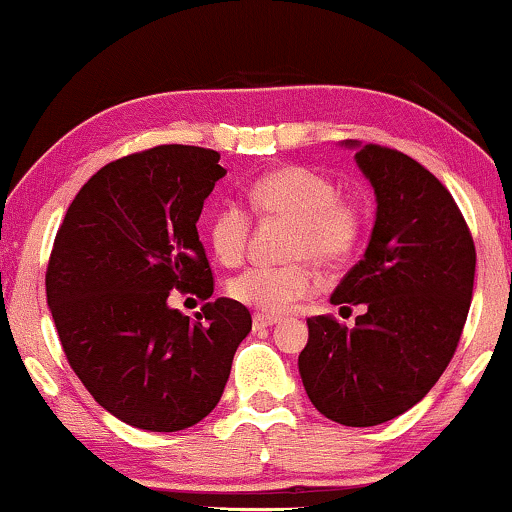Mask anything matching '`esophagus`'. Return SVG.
<instances>
[{"instance_id": "esophagus-1", "label": "esophagus", "mask_w": 512, "mask_h": 512, "mask_svg": "<svg viewBox=\"0 0 512 512\" xmlns=\"http://www.w3.org/2000/svg\"><path fill=\"white\" fill-rule=\"evenodd\" d=\"M275 323L277 318H270V315H263V313L254 315V330H268V327H273Z\"/></svg>"}]
</instances>
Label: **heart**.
<instances>
[{
  "label": "heart",
  "mask_w": 512,
  "mask_h": 512,
  "mask_svg": "<svg viewBox=\"0 0 512 512\" xmlns=\"http://www.w3.org/2000/svg\"><path fill=\"white\" fill-rule=\"evenodd\" d=\"M249 204L256 213L294 223L287 266H254L232 277L227 292L239 304L263 315H282L318 292L315 266L342 268L361 244L363 208L337 197L330 178L306 166H280L258 175L249 187ZM251 216L244 206L225 201L206 225L208 244L223 266H239L249 244Z\"/></svg>",
  "instance_id": "b5f03b06"
}]
</instances>
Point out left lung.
I'll return each mask as SVG.
<instances>
[{
	"instance_id": "obj_1",
	"label": "left lung",
	"mask_w": 512,
	"mask_h": 512,
	"mask_svg": "<svg viewBox=\"0 0 512 512\" xmlns=\"http://www.w3.org/2000/svg\"><path fill=\"white\" fill-rule=\"evenodd\" d=\"M344 144L375 189L377 216L368 249L330 301L365 313L356 327L308 318L299 372L325 418L372 427L422 401L451 363L470 311L475 242L425 166L380 144Z\"/></svg>"
}]
</instances>
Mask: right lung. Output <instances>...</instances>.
Masks as SVG:
<instances>
[{
    "label": "right lung",
    "mask_w": 512,
    "mask_h": 512,
    "mask_svg": "<svg viewBox=\"0 0 512 512\" xmlns=\"http://www.w3.org/2000/svg\"><path fill=\"white\" fill-rule=\"evenodd\" d=\"M187 144L106 163L75 194L47 266L63 353L99 406L147 432L197 425L223 396L251 313L220 296L197 320L173 289L208 299L213 273L197 220L227 170Z\"/></svg>",
    "instance_id": "1"
}]
</instances>
